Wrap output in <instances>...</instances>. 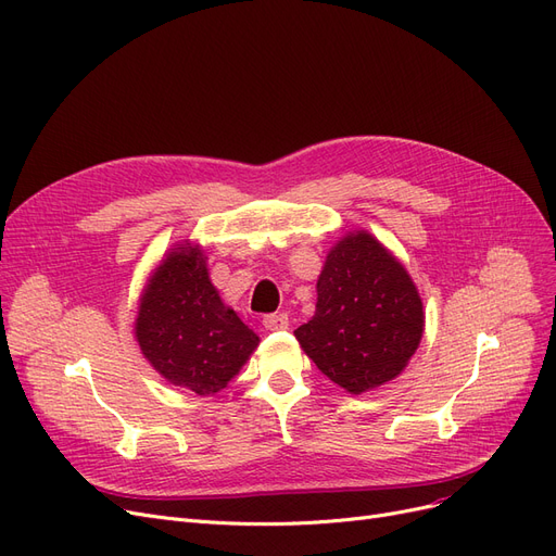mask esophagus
<instances>
[{
    "mask_svg": "<svg viewBox=\"0 0 556 556\" xmlns=\"http://www.w3.org/2000/svg\"><path fill=\"white\" fill-rule=\"evenodd\" d=\"M263 325H265V330H270V332L289 330V316H286V314H270V316L263 318Z\"/></svg>",
    "mask_w": 556,
    "mask_h": 556,
    "instance_id": "1",
    "label": "esophagus"
}]
</instances>
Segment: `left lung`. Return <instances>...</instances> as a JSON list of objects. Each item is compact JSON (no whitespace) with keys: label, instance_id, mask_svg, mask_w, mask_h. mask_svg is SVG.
<instances>
[{"label":"left lung","instance_id":"obj_1","mask_svg":"<svg viewBox=\"0 0 556 556\" xmlns=\"http://www.w3.org/2000/svg\"><path fill=\"white\" fill-rule=\"evenodd\" d=\"M316 314L295 339L334 384L364 394L399 378L424 337V302L405 265L368 231L334 242L316 283Z\"/></svg>","mask_w":556,"mask_h":556}]
</instances>
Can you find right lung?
Returning <instances> with one entry per match:
<instances>
[{
  "label": "right lung",
  "instance_id": "add662e5",
  "mask_svg": "<svg viewBox=\"0 0 556 556\" xmlns=\"http://www.w3.org/2000/svg\"><path fill=\"white\" fill-rule=\"evenodd\" d=\"M135 339L174 387L213 396L238 376L258 337L213 286L203 247L182 240L162 256L139 295Z\"/></svg>",
  "mask_w": 556,
  "mask_h": 556
}]
</instances>
